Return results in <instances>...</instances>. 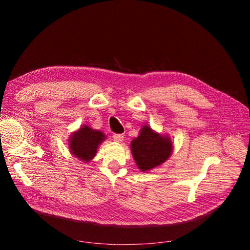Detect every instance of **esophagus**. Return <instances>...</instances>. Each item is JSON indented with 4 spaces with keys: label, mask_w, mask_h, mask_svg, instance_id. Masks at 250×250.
Masks as SVG:
<instances>
[{
    "label": "esophagus",
    "mask_w": 250,
    "mask_h": 250,
    "mask_svg": "<svg viewBox=\"0 0 250 250\" xmlns=\"http://www.w3.org/2000/svg\"><path fill=\"white\" fill-rule=\"evenodd\" d=\"M124 139V134L123 133H117V134H113V140L116 142H122Z\"/></svg>",
    "instance_id": "esophagus-1"
}]
</instances>
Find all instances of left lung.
I'll return each instance as SVG.
<instances>
[{
	"mask_svg": "<svg viewBox=\"0 0 250 250\" xmlns=\"http://www.w3.org/2000/svg\"><path fill=\"white\" fill-rule=\"evenodd\" d=\"M131 150L138 167L145 172L167 161L172 152V143L149 126H144L139 137L131 142Z\"/></svg>",
	"mask_w": 250,
	"mask_h": 250,
	"instance_id": "obj_1",
	"label": "left lung"
}]
</instances>
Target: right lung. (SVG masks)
Returning a JSON list of instances; mask_svg holds the SVG:
<instances>
[{
  "instance_id": "obj_1",
  "label": "right lung",
  "mask_w": 250,
  "mask_h": 250,
  "mask_svg": "<svg viewBox=\"0 0 250 250\" xmlns=\"http://www.w3.org/2000/svg\"><path fill=\"white\" fill-rule=\"evenodd\" d=\"M104 140V133L99 130H94L87 126L75 132L70 141L72 153L79 160L88 162L96 155L98 145Z\"/></svg>"
}]
</instances>
